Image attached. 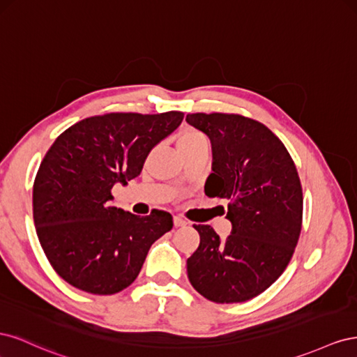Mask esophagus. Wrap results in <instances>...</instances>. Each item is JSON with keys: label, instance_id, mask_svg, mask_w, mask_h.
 Returning <instances> with one entry per match:
<instances>
[{"label": "esophagus", "instance_id": "34e87169", "mask_svg": "<svg viewBox=\"0 0 357 357\" xmlns=\"http://www.w3.org/2000/svg\"><path fill=\"white\" fill-rule=\"evenodd\" d=\"M189 222L186 219H183L181 215H174V226H186Z\"/></svg>", "mask_w": 357, "mask_h": 357}]
</instances>
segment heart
I'll use <instances>...</instances> for the list:
<instances>
[{
    "label": "heart",
    "instance_id": "obj_1",
    "mask_svg": "<svg viewBox=\"0 0 357 357\" xmlns=\"http://www.w3.org/2000/svg\"><path fill=\"white\" fill-rule=\"evenodd\" d=\"M177 146L181 150V153L185 155V153L193 152V150H198L204 146H207V139H205V137L199 131H197V129L186 128L178 134Z\"/></svg>",
    "mask_w": 357,
    "mask_h": 357
}]
</instances>
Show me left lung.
Instances as JSON below:
<instances>
[{"label":"left lung","instance_id":"1","mask_svg":"<svg viewBox=\"0 0 357 357\" xmlns=\"http://www.w3.org/2000/svg\"><path fill=\"white\" fill-rule=\"evenodd\" d=\"M186 121L213 144L205 195L228 199L232 234L193 225L199 247L188 259L189 282L218 304L244 302L283 274L302 229V186L295 162L271 129L232 113H193Z\"/></svg>","mask_w":357,"mask_h":357}]
</instances>
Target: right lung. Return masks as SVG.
Masks as SVG:
<instances>
[{"label": "right lung", "instance_id": "add662e5", "mask_svg": "<svg viewBox=\"0 0 357 357\" xmlns=\"http://www.w3.org/2000/svg\"><path fill=\"white\" fill-rule=\"evenodd\" d=\"M185 113H107L66 129L43 158L32 188L40 244L56 274L93 295H113L139 274L149 248L172 215H135L110 207L116 183L135 178Z\"/></svg>", "mask_w": 357, "mask_h": 357}]
</instances>
